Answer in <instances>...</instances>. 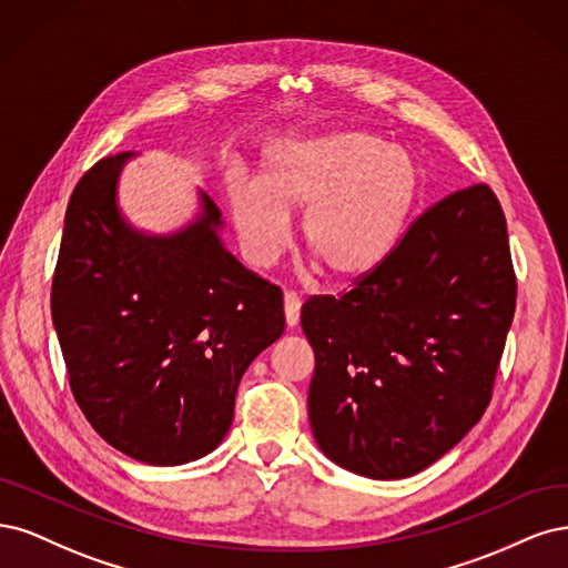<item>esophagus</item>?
<instances>
[{
    "label": "esophagus",
    "instance_id": "34e87169",
    "mask_svg": "<svg viewBox=\"0 0 568 568\" xmlns=\"http://www.w3.org/2000/svg\"><path fill=\"white\" fill-rule=\"evenodd\" d=\"M300 306H302L300 297L292 295V292H285V297H283V311H285V323H287L290 327H295V325L300 323Z\"/></svg>",
    "mask_w": 568,
    "mask_h": 568
}]
</instances>
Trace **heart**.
<instances>
[{"instance_id":"obj_1","label":"heart","mask_w":568,"mask_h":568,"mask_svg":"<svg viewBox=\"0 0 568 568\" xmlns=\"http://www.w3.org/2000/svg\"><path fill=\"white\" fill-rule=\"evenodd\" d=\"M423 191V170L404 149L363 132L290 141L271 153L264 181H233L229 207L252 266L278 260L290 216L302 245L339 285L363 281L389 257Z\"/></svg>"}]
</instances>
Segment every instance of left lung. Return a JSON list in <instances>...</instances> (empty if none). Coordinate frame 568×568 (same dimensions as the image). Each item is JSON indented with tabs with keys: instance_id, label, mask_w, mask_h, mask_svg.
<instances>
[{
	"instance_id": "8db88e82",
	"label": "left lung",
	"mask_w": 568,
	"mask_h": 568,
	"mask_svg": "<svg viewBox=\"0 0 568 568\" xmlns=\"http://www.w3.org/2000/svg\"><path fill=\"white\" fill-rule=\"evenodd\" d=\"M515 306L507 222L490 186L427 207L371 276L302 306L321 450L371 479L429 467L488 408Z\"/></svg>"
}]
</instances>
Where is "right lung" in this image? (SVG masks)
I'll return each instance as SVG.
<instances>
[{
	"instance_id": "right-lung-1",
	"label": "right lung",
	"mask_w": 568,
	"mask_h": 568,
	"mask_svg": "<svg viewBox=\"0 0 568 568\" xmlns=\"http://www.w3.org/2000/svg\"><path fill=\"white\" fill-rule=\"evenodd\" d=\"M130 153L87 170L65 210L51 281L70 392L101 438L149 465L219 446L247 365L285 331L283 292L197 224L145 237L122 224L115 179Z\"/></svg>"
}]
</instances>
